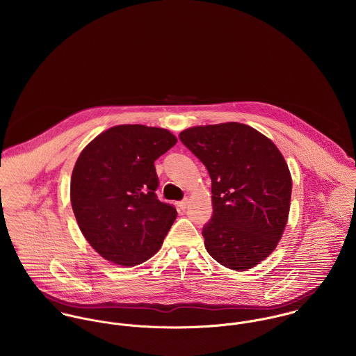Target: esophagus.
Returning <instances> with one entry per match:
<instances>
[{"label":"esophagus","instance_id":"esophagus-1","mask_svg":"<svg viewBox=\"0 0 356 356\" xmlns=\"http://www.w3.org/2000/svg\"><path fill=\"white\" fill-rule=\"evenodd\" d=\"M188 203H189V199H185V200L179 202V203H178V207H179V209H185V208L188 207Z\"/></svg>","mask_w":356,"mask_h":356}]
</instances>
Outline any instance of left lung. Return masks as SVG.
<instances>
[{"label": "left lung", "instance_id": "8db88e82", "mask_svg": "<svg viewBox=\"0 0 356 356\" xmlns=\"http://www.w3.org/2000/svg\"><path fill=\"white\" fill-rule=\"evenodd\" d=\"M184 145L202 160L212 182V218L204 245L222 266L247 271L277 248L291 208L292 177L275 144L237 122L189 127Z\"/></svg>", "mask_w": 356, "mask_h": 356}]
</instances>
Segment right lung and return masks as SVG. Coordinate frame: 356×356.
Instances as JSON below:
<instances>
[{"label":"right lung","instance_id":"add662e5","mask_svg":"<svg viewBox=\"0 0 356 356\" xmlns=\"http://www.w3.org/2000/svg\"><path fill=\"white\" fill-rule=\"evenodd\" d=\"M175 144L165 129L119 124L79 154L71 205L83 237L105 260L130 267L160 250L177 211L156 197L154 160Z\"/></svg>","mask_w":356,"mask_h":356}]
</instances>
